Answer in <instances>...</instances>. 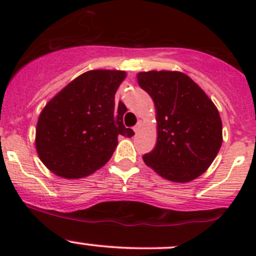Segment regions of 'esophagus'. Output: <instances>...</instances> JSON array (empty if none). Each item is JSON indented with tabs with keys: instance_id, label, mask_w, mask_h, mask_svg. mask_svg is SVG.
Returning a JSON list of instances; mask_svg holds the SVG:
<instances>
[{
	"instance_id": "1",
	"label": "esophagus",
	"mask_w": 256,
	"mask_h": 256,
	"mask_svg": "<svg viewBox=\"0 0 256 256\" xmlns=\"http://www.w3.org/2000/svg\"><path fill=\"white\" fill-rule=\"evenodd\" d=\"M140 128H141V122H140V121H138V122L136 124L135 128H134V131H135L136 134H138V131H140Z\"/></svg>"
}]
</instances>
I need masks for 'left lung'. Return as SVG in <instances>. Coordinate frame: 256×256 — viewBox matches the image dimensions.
Instances as JSON below:
<instances>
[{"label":"left lung","instance_id":"left-lung-1","mask_svg":"<svg viewBox=\"0 0 256 256\" xmlns=\"http://www.w3.org/2000/svg\"><path fill=\"white\" fill-rule=\"evenodd\" d=\"M138 85L154 102L157 144L144 164L172 182L204 174L223 142L222 120L208 95L184 73L141 72Z\"/></svg>","mask_w":256,"mask_h":256}]
</instances>
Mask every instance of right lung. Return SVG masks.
Masks as SVG:
<instances>
[{
  "instance_id": "1",
  "label": "right lung",
  "mask_w": 256,
  "mask_h": 256,
  "mask_svg": "<svg viewBox=\"0 0 256 256\" xmlns=\"http://www.w3.org/2000/svg\"><path fill=\"white\" fill-rule=\"evenodd\" d=\"M126 73L89 70L72 80L47 102L38 118L36 150L56 176L76 180L102 168L118 146V136H134L115 108V92Z\"/></svg>"
}]
</instances>
